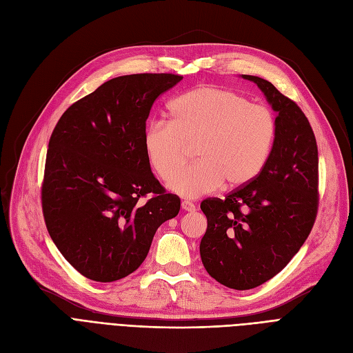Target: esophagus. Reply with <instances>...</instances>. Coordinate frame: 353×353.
Listing matches in <instances>:
<instances>
[{"instance_id":"1","label":"esophagus","mask_w":353,"mask_h":353,"mask_svg":"<svg viewBox=\"0 0 353 353\" xmlns=\"http://www.w3.org/2000/svg\"><path fill=\"white\" fill-rule=\"evenodd\" d=\"M181 208H182V210H185V212H196V205H194L191 201H182V204H181Z\"/></svg>"}]
</instances>
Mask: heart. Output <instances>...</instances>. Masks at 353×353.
<instances>
[{"label": "heart", "instance_id": "b5f03b06", "mask_svg": "<svg viewBox=\"0 0 353 353\" xmlns=\"http://www.w3.org/2000/svg\"><path fill=\"white\" fill-rule=\"evenodd\" d=\"M169 112L172 121L153 119L144 131V150L154 172L171 179L194 143L198 159L173 176L169 190L194 199L223 184L242 187L260 174L276 136L269 108L234 90L200 86L175 98Z\"/></svg>", "mask_w": 353, "mask_h": 353}]
</instances>
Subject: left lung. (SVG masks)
Segmentation results:
<instances>
[{"instance_id": "left-lung-1", "label": "left lung", "mask_w": 353, "mask_h": 353, "mask_svg": "<svg viewBox=\"0 0 353 353\" xmlns=\"http://www.w3.org/2000/svg\"><path fill=\"white\" fill-rule=\"evenodd\" d=\"M254 81L276 112L272 152L248 184L222 199H205L208 230L200 242L204 269L230 289L270 281L308 238L319 210V150L301 108L270 81Z\"/></svg>"}]
</instances>
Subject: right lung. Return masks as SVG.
Wrapping results in <instances>:
<instances>
[{"label": "right lung", "mask_w": 353, "mask_h": 353, "mask_svg": "<svg viewBox=\"0 0 353 353\" xmlns=\"http://www.w3.org/2000/svg\"><path fill=\"white\" fill-rule=\"evenodd\" d=\"M181 80L166 72L108 80L72 103L52 131L45 223L64 259L90 281L114 282L137 270L157 228L179 212V197L152 174L143 137L154 101Z\"/></svg>", "instance_id": "1"}]
</instances>
